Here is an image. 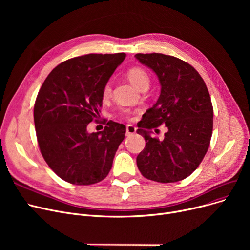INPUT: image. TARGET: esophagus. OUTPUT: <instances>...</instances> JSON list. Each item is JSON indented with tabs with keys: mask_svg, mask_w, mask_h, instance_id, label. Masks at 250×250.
Masks as SVG:
<instances>
[{
	"mask_svg": "<svg viewBox=\"0 0 250 250\" xmlns=\"http://www.w3.org/2000/svg\"><path fill=\"white\" fill-rule=\"evenodd\" d=\"M137 132V127L132 125H126V132H125V135L126 136H130V135H134L136 134Z\"/></svg>",
	"mask_w": 250,
	"mask_h": 250,
	"instance_id": "34e87169",
	"label": "esophagus"
}]
</instances>
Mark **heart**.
<instances>
[{"label":"heart","instance_id":"obj_1","mask_svg":"<svg viewBox=\"0 0 250 250\" xmlns=\"http://www.w3.org/2000/svg\"><path fill=\"white\" fill-rule=\"evenodd\" d=\"M126 77L128 79V81L132 83L139 90H141L144 87H149L150 77H149L148 73L145 70H144L143 68H141V67H133V68H130L126 72ZM111 93H112L111 85H110V83H106V84L103 86V89H102V97H103V99L110 98ZM121 115L123 117L129 118L130 117V112L128 110H123Z\"/></svg>","mask_w":250,"mask_h":250}]
</instances>
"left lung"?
Returning a JSON list of instances; mask_svg holds the SVG:
<instances>
[{
  "label": "left lung",
  "instance_id": "left-lung-1",
  "mask_svg": "<svg viewBox=\"0 0 250 250\" xmlns=\"http://www.w3.org/2000/svg\"><path fill=\"white\" fill-rule=\"evenodd\" d=\"M136 59L153 70L161 85L160 96L143 115L137 133L146 146L137 157L144 177L161 183L176 182L199 167L213 133V105L201 75L187 62L163 54H137ZM165 124L159 140L150 129Z\"/></svg>",
  "mask_w": 250,
  "mask_h": 250
}]
</instances>
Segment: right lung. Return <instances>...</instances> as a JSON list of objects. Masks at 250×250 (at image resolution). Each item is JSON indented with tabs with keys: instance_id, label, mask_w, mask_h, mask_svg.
<instances>
[{
	"instance_id": "add662e5",
	"label": "right lung",
	"mask_w": 250,
	"mask_h": 250,
	"mask_svg": "<svg viewBox=\"0 0 250 250\" xmlns=\"http://www.w3.org/2000/svg\"><path fill=\"white\" fill-rule=\"evenodd\" d=\"M125 58L118 52L70 59L49 73L38 92L33 116L39 149L52 171L72 185L106 177L125 139V126L112 121L101 132H87L99 115L103 86Z\"/></svg>"
}]
</instances>
